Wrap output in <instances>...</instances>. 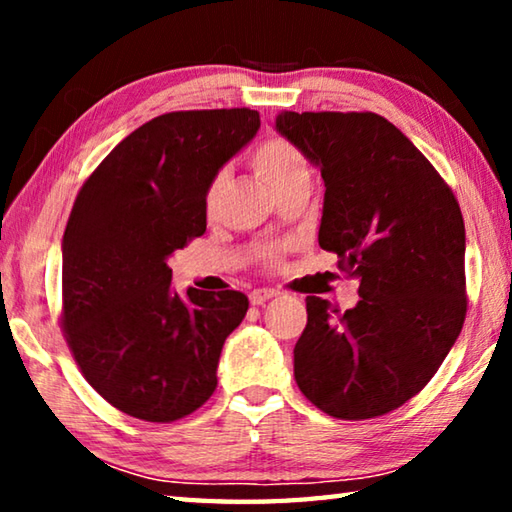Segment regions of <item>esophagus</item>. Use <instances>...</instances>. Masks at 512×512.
Instances as JSON below:
<instances>
[{"instance_id":"obj_1","label":"esophagus","mask_w":512,"mask_h":512,"mask_svg":"<svg viewBox=\"0 0 512 512\" xmlns=\"http://www.w3.org/2000/svg\"><path fill=\"white\" fill-rule=\"evenodd\" d=\"M277 296V291L273 289H255L250 291V305H264L266 300H271Z\"/></svg>"}]
</instances>
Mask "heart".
Wrapping results in <instances>:
<instances>
[{"label":"heart","mask_w":512,"mask_h":512,"mask_svg":"<svg viewBox=\"0 0 512 512\" xmlns=\"http://www.w3.org/2000/svg\"><path fill=\"white\" fill-rule=\"evenodd\" d=\"M250 164L259 178L264 180L268 187H277L282 185L284 180H289L298 173L307 171V160L305 155L298 151V146H293L289 140H284L280 135H271L264 137L262 142L255 146L253 155H250ZM223 173H216V176L210 180V185L205 189V207L207 212H214L216 203H219V196L223 192ZM268 262H275L277 259V250H268L266 253Z\"/></svg>","instance_id":"obj_1"}]
</instances>
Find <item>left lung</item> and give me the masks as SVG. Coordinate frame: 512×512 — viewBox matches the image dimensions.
<instances>
[{"instance_id": "8db88e82", "label": "left lung", "mask_w": 512, "mask_h": 512, "mask_svg": "<svg viewBox=\"0 0 512 512\" xmlns=\"http://www.w3.org/2000/svg\"><path fill=\"white\" fill-rule=\"evenodd\" d=\"M275 128L325 180L318 244L359 280L357 307L307 298L293 375L332 418H379L436 375L463 329L465 225L456 196L375 112H291Z\"/></svg>"}]
</instances>
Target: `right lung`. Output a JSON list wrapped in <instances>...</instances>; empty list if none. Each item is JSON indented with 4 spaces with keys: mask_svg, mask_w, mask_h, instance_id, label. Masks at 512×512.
<instances>
[{
    "mask_svg": "<svg viewBox=\"0 0 512 512\" xmlns=\"http://www.w3.org/2000/svg\"><path fill=\"white\" fill-rule=\"evenodd\" d=\"M250 108L178 110L137 128L90 173L63 235L60 327L103 400L146 422L194 413L216 391L239 291L171 289L167 257L205 232V189L253 140Z\"/></svg>",
    "mask_w": 512,
    "mask_h": 512,
    "instance_id": "1",
    "label": "right lung"
}]
</instances>
